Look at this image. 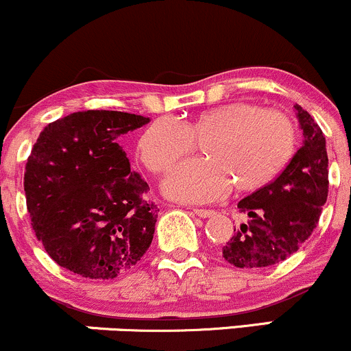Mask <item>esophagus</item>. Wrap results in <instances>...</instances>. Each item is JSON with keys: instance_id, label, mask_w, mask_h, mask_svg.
<instances>
[{"instance_id": "esophagus-1", "label": "esophagus", "mask_w": 351, "mask_h": 351, "mask_svg": "<svg viewBox=\"0 0 351 351\" xmlns=\"http://www.w3.org/2000/svg\"><path fill=\"white\" fill-rule=\"evenodd\" d=\"M193 213L199 218H210V217H213L215 211L213 210H203V208H193Z\"/></svg>"}]
</instances>
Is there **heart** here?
<instances>
[{"mask_svg":"<svg viewBox=\"0 0 351 351\" xmlns=\"http://www.w3.org/2000/svg\"><path fill=\"white\" fill-rule=\"evenodd\" d=\"M195 143H203L205 160L180 165L163 182L165 193L178 202H210L232 183L240 193L265 188L293 158L296 128L282 111L233 101L202 111L182 126L156 119L138 140V156L149 171L163 175Z\"/></svg>","mask_w":351,"mask_h":351,"instance_id":"b5f03b06","label":"heart"}]
</instances>
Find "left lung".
Masks as SVG:
<instances>
[{
    "mask_svg": "<svg viewBox=\"0 0 351 351\" xmlns=\"http://www.w3.org/2000/svg\"><path fill=\"white\" fill-rule=\"evenodd\" d=\"M303 145L287 168L261 190L238 203L248 219L223 246V258L237 268H263L298 252L317 228L328 196L325 136L311 114L295 105Z\"/></svg>",
    "mask_w": 351,
    "mask_h": 351,
    "instance_id": "1",
    "label": "left lung"
}]
</instances>
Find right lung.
Wrapping results in <instances>:
<instances>
[{
    "instance_id": "right-lung-1",
    "label": "right lung",
    "mask_w": 351,
    "mask_h": 351,
    "mask_svg": "<svg viewBox=\"0 0 351 351\" xmlns=\"http://www.w3.org/2000/svg\"><path fill=\"white\" fill-rule=\"evenodd\" d=\"M149 118L88 110L56 119L40 133L25 169L32 226L60 267L91 280H111L149 248L158 208L132 171L121 134Z\"/></svg>"
}]
</instances>
